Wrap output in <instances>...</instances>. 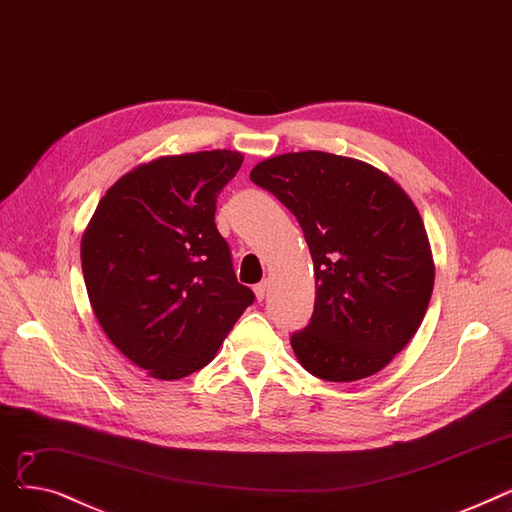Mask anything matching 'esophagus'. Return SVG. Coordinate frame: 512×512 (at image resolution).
<instances>
[{"label": "esophagus", "instance_id": "1", "mask_svg": "<svg viewBox=\"0 0 512 512\" xmlns=\"http://www.w3.org/2000/svg\"><path fill=\"white\" fill-rule=\"evenodd\" d=\"M266 291H269V281H260V283L254 287V294H256V300H258V302L264 300Z\"/></svg>", "mask_w": 512, "mask_h": 512}]
</instances>
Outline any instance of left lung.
Masks as SVG:
<instances>
[{
    "label": "left lung",
    "mask_w": 512,
    "mask_h": 512,
    "mask_svg": "<svg viewBox=\"0 0 512 512\" xmlns=\"http://www.w3.org/2000/svg\"><path fill=\"white\" fill-rule=\"evenodd\" d=\"M250 179L298 218L314 262V312L291 335L300 364L325 381L379 373L421 327L433 291L415 202L383 170L314 150L262 160Z\"/></svg>",
    "instance_id": "obj_1"
}]
</instances>
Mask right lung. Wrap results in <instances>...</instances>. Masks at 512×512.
<instances>
[{"instance_id":"right-lung-1","label":"right lung","mask_w":512,"mask_h":512,"mask_svg":"<svg viewBox=\"0 0 512 512\" xmlns=\"http://www.w3.org/2000/svg\"><path fill=\"white\" fill-rule=\"evenodd\" d=\"M243 162L212 150L162 156L120 177L81 239L91 308L110 342L154 379L200 371L252 302L214 225Z\"/></svg>"}]
</instances>
